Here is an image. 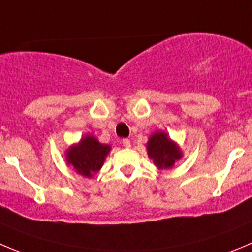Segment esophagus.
<instances>
[{"mask_svg": "<svg viewBox=\"0 0 252 252\" xmlns=\"http://www.w3.org/2000/svg\"><path fill=\"white\" fill-rule=\"evenodd\" d=\"M122 144H123V147H126V148H130V140L123 139L122 140Z\"/></svg>", "mask_w": 252, "mask_h": 252, "instance_id": "obj_1", "label": "esophagus"}]
</instances>
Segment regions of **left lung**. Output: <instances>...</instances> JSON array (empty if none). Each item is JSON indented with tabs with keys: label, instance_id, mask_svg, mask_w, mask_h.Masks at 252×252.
Here are the masks:
<instances>
[{
	"label": "left lung",
	"instance_id": "left-lung-1",
	"mask_svg": "<svg viewBox=\"0 0 252 252\" xmlns=\"http://www.w3.org/2000/svg\"><path fill=\"white\" fill-rule=\"evenodd\" d=\"M148 155L154 164L160 169L171 168L175 160L182 158V153L168 138L165 133H154L148 142Z\"/></svg>",
	"mask_w": 252,
	"mask_h": 252
}]
</instances>
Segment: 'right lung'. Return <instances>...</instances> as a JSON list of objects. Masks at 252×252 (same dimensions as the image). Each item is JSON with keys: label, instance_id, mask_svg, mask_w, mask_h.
<instances>
[{"label": "right lung", "instance_id": "1", "mask_svg": "<svg viewBox=\"0 0 252 252\" xmlns=\"http://www.w3.org/2000/svg\"><path fill=\"white\" fill-rule=\"evenodd\" d=\"M109 150V145L100 144L95 138L88 135L81 139L79 144L73 145L68 150L67 161L76 169L77 173L92 178L102 168Z\"/></svg>", "mask_w": 252, "mask_h": 252}]
</instances>
